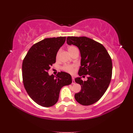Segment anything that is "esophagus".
I'll return each instance as SVG.
<instances>
[{"instance_id": "1", "label": "esophagus", "mask_w": 133, "mask_h": 133, "mask_svg": "<svg viewBox=\"0 0 133 133\" xmlns=\"http://www.w3.org/2000/svg\"><path fill=\"white\" fill-rule=\"evenodd\" d=\"M72 84H74L75 83V80H74V76H72Z\"/></svg>"}]
</instances>
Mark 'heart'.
<instances>
[{"mask_svg":"<svg viewBox=\"0 0 133 133\" xmlns=\"http://www.w3.org/2000/svg\"><path fill=\"white\" fill-rule=\"evenodd\" d=\"M78 50V49L75 46H71L68 48V50H69L70 54L75 50ZM59 52H60V50L58 51V53L57 54V58L58 57ZM75 66V64H65V65H64L62 66V69L66 72H68V73H73L74 68Z\"/></svg>","mask_w":133,"mask_h":133,"instance_id":"heart-1","label":"heart"}]
</instances>
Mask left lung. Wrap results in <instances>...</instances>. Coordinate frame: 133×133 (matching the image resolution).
Returning a JSON list of instances; mask_svg holds the SVG:
<instances>
[{"mask_svg": "<svg viewBox=\"0 0 133 133\" xmlns=\"http://www.w3.org/2000/svg\"><path fill=\"white\" fill-rule=\"evenodd\" d=\"M68 45L77 46L81 55V66L78 74L88 75L87 81L81 77L75 82L81 85V91L75 99L83 105H90L98 102L107 91L112 76V61L102 44L86 37H68Z\"/></svg>", "mask_w": 133, "mask_h": 133, "instance_id": "1", "label": "left lung"}]
</instances>
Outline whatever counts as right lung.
<instances>
[{
    "label": "right lung",
    "instance_id": "obj_1",
    "mask_svg": "<svg viewBox=\"0 0 133 133\" xmlns=\"http://www.w3.org/2000/svg\"><path fill=\"white\" fill-rule=\"evenodd\" d=\"M65 37L45 38L32 46L23 60L24 86L31 99L38 105L50 107L57 103L60 89L72 83L71 75L61 71L55 76L48 70L56 62V56Z\"/></svg>",
    "mask_w": 133,
    "mask_h": 133
}]
</instances>
